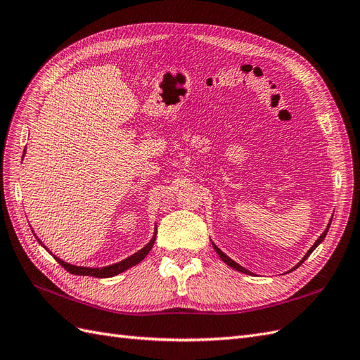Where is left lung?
<instances>
[{
  "instance_id": "left-lung-1",
  "label": "left lung",
  "mask_w": 360,
  "mask_h": 360,
  "mask_svg": "<svg viewBox=\"0 0 360 360\" xmlns=\"http://www.w3.org/2000/svg\"><path fill=\"white\" fill-rule=\"evenodd\" d=\"M330 224H331V219H330ZM330 224L327 225V228H326V231H324V233H322V234H321V236L318 237V240H316L315 243H313V245H311V248H310V250H309V251L306 252V255H304V257H302V260H301V262H300V263H298L297 266H293V268H292L290 271H293V269H297V268H298V266H300V264H301V263H302L304 260H306V259H307V257H309V255H310V254H311L313 251H315V250H316V248H318V245H319V243H321L322 240H324V238H326V236H327V233H328V228H330ZM211 243H213V242H211ZM213 248H214V251L217 252V255L220 257V259H222V262H224V263H226V264L229 266V268H233V269H236V271H238V272H243V274H248V275H251V274H252L251 271H248V269H245V268H243V266H240V264H238V263H236L234 260H231V259H229V257H228V255H226L225 252H222V251H220V250H219V248H217V246H216L214 243H213Z\"/></svg>"
}]
</instances>
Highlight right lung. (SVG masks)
<instances>
[{"mask_svg": "<svg viewBox=\"0 0 360 360\" xmlns=\"http://www.w3.org/2000/svg\"><path fill=\"white\" fill-rule=\"evenodd\" d=\"M24 152H25V150H24ZM33 234H34V233H33ZM34 237H36V234H34ZM36 238H38V237H36ZM155 238H156V225H155V233H153V237L150 238V242L147 243L144 248H141L140 251L132 254L131 257H127V259H124V260H122V262L114 263V264H109V266H103V268H86V266H75V264H70V263H67V262L60 260L59 257L53 255V254L50 252L49 248L44 246V243L39 240V238H38V242L45 248V250H47V251L54 257V259L58 260V263L62 266V268H65L70 274H72V275L96 276V278H109V276H115V275H118V274H122V272L127 271L129 268H134V266L138 264L140 262H143V260L146 259V255L149 254L150 250L153 248Z\"/></svg>", "mask_w": 360, "mask_h": 360, "instance_id": "1", "label": "right lung"}]
</instances>
